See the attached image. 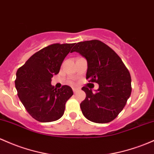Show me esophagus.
<instances>
[{"mask_svg":"<svg viewBox=\"0 0 154 154\" xmlns=\"http://www.w3.org/2000/svg\"><path fill=\"white\" fill-rule=\"evenodd\" d=\"M72 90H73L74 93V94H75L76 92H77V91H80V89H79V88H72Z\"/></svg>","mask_w":154,"mask_h":154,"instance_id":"1","label":"esophagus"}]
</instances>
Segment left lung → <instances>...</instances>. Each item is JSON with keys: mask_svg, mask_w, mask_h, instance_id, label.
Here are the masks:
<instances>
[{"mask_svg": "<svg viewBox=\"0 0 154 154\" xmlns=\"http://www.w3.org/2000/svg\"><path fill=\"white\" fill-rule=\"evenodd\" d=\"M80 53L87 60L86 79L99 84L96 92L82 87L86 97L81 102L82 114L89 121L105 124L122 111L131 95V76L122 60L99 40L75 44L71 52Z\"/></svg>", "mask_w": 154, "mask_h": 154, "instance_id": "1", "label": "left lung"}]
</instances>
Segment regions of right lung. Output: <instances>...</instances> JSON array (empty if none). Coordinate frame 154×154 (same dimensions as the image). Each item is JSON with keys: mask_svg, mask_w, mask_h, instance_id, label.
Wrapping results in <instances>:
<instances>
[{"mask_svg": "<svg viewBox=\"0 0 154 154\" xmlns=\"http://www.w3.org/2000/svg\"><path fill=\"white\" fill-rule=\"evenodd\" d=\"M74 44H53L33 54L18 69L15 87L26 110L39 122H52L63 116L67 100L73 95L72 88L57 89L52 77L59 73L64 58Z\"/></svg>", "mask_w": 154, "mask_h": 154, "instance_id": "obj_1", "label": "right lung"}]
</instances>
